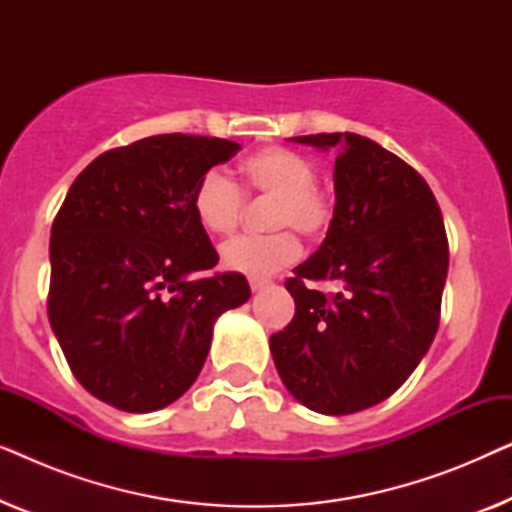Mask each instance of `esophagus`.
I'll return each instance as SVG.
<instances>
[{
  "label": "esophagus",
  "instance_id": "34e87169",
  "mask_svg": "<svg viewBox=\"0 0 512 512\" xmlns=\"http://www.w3.org/2000/svg\"><path fill=\"white\" fill-rule=\"evenodd\" d=\"M268 284H270L268 279H254V277L249 279V286H251V291H254V293H256V291H263Z\"/></svg>",
  "mask_w": 512,
  "mask_h": 512
}]
</instances>
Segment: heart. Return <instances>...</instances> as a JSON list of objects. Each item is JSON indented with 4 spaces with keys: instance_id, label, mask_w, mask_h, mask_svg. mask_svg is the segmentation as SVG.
Instances as JSON below:
<instances>
[{
    "instance_id": "b5f03b06",
    "label": "heart",
    "mask_w": 512,
    "mask_h": 512,
    "mask_svg": "<svg viewBox=\"0 0 512 512\" xmlns=\"http://www.w3.org/2000/svg\"><path fill=\"white\" fill-rule=\"evenodd\" d=\"M242 188L221 170L200 174L193 188V214L207 233L228 237L244 219L247 200H272L265 226L275 233L261 237H237L221 249L226 268L251 277H265L286 268L300 256V233L317 242L333 226L335 198L319 186L310 160L284 146H268L244 160Z\"/></svg>"
}]
</instances>
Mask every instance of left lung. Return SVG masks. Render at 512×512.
Returning a JSON list of instances; mask_svg holds the SVG:
<instances>
[{"instance_id": "8db88e82", "label": "left lung", "mask_w": 512, "mask_h": 512, "mask_svg": "<svg viewBox=\"0 0 512 512\" xmlns=\"http://www.w3.org/2000/svg\"><path fill=\"white\" fill-rule=\"evenodd\" d=\"M293 142L340 149L335 219L317 254L284 282L291 324L270 335L286 389L321 415H349L408 380L440 324L450 263L443 214L415 167L354 132ZM312 281H333L324 294Z\"/></svg>"}]
</instances>
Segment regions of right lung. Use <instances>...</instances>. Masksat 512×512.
<instances>
[{
    "mask_svg": "<svg viewBox=\"0 0 512 512\" xmlns=\"http://www.w3.org/2000/svg\"><path fill=\"white\" fill-rule=\"evenodd\" d=\"M240 144L153 135L104 151L51 228L48 321L76 380L125 412L177 401L200 375L219 314L247 303L240 272L193 214V188Z\"/></svg>",
    "mask_w": 512,
    "mask_h": 512,
    "instance_id": "1",
    "label": "right lung"
}]
</instances>
